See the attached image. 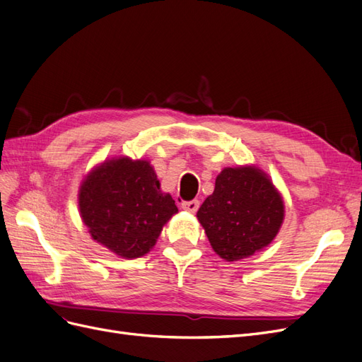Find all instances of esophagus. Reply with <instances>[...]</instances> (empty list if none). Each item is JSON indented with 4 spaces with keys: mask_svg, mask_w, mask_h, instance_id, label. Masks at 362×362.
<instances>
[{
    "mask_svg": "<svg viewBox=\"0 0 362 362\" xmlns=\"http://www.w3.org/2000/svg\"><path fill=\"white\" fill-rule=\"evenodd\" d=\"M181 208H182V210H185V211H189V213H196V211H198V208H199V201L198 199L182 201L181 202Z\"/></svg>",
    "mask_w": 362,
    "mask_h": 362,
    "instance_id": "34e87169",
    "label": "esophagus"
}]
</instances>
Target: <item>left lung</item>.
I'll list each match as a JSON object with an SVG mask.
<instances>
[{
  "label": "left lung",
  "mask_w": 362,
  "mask_h": 362,
  "mask_svg": "<svg viewBox=\"0 0 362 362\" xmlns=\"http://www.w3.org/2000/svg\"><path fill=\"white\" fill-rule=\"evenodd\" d=\"M211 247L226 261H238L266 247L284 221V202L270 180L255 168H226L213 194L198 211Z\"/></svg>",
  "instance_id": "1"
}]
</instances>
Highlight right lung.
Returning a JSON list of instances; mask_svg holds the SVG:
<instances>
[{"instance_id":"1","label":"right lung","mask_w":362,"mask_h":362,"mask_svg":"<svg viewBox=\"0 0 362 362\" xmlns=\"http://www.w3.org/2000/svg\"><path fill=\"white\" fill-rule=\"evenodd\" d=\"M78 196L83 222L93 240L122 258L145 255L163 225L178 213L145 160L105 161L83 181Z\"/></svg>"}]
</instances>
